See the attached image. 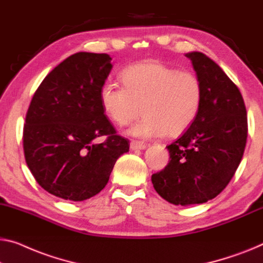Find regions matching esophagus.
Segmentation results:
<instances>
[{
  "label": "esophagus",
  "mask_w": 263,
  "mask_h": 263,
  "mask_svg": "<svg viewBox=\"0 0 263 263\" xmlns=\"http://www.w3.org/2000/svg\"><path fill=\"white\" fill-rule=\"evenodd\" d=\"M130 148L131 150H145V148H146V145H145L144 143H140V142H135V140H133V142H131V144H130Z\"/></svg>",
  "instance_id": "obj_1"
}]
</instances>
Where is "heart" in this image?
Segmentation results:
<instances>
[{
  "instance_id": "obj_1",
  "label": "heart",
  "mask_w": 263,
  "mask_h": 263,
  "mask_svg": "<svg viewBox=\"0 0 263 263\" xmlns=\"http://www.w3.org/2000/svg\"><path fill=\"white\" fill-rule=\"evenodd\" d=\"M124 86L107 81L100 89V104L119 126L144 117L128 130L148 139L167 133L178 136L194 123L203 100V86L193 72L178 70L159 61L138 62L121 73Z\"/></svg>"
}]
</instances>
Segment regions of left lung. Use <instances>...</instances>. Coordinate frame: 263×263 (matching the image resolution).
<instances>
[{
	"label": "left lung",
	"instance_id": "1",
	"mask_svg": "<svg viewBox=\"0 0 263 263\" xmlns=\"http://www.w3.org/2000/svg\"><path fill=\"white\" fill-rule=\"evenodd\" d=\"M203 86L197 117L181 138L166 146L170 162L151 177L160 197L175 205L213 199L240 165L247 142V111L237 86L201 52L186 53Z\"/></svg>",
	"mask_w": 263,
	"mask_h": 263
}]
</instances>
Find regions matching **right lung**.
Instances as JSON below:
<instances>
[{
	"label": "right lung",
	"mask_w": 263,
	"mask_h": 263,
	"mask_svg": "<svg viewBox=\"0 0 263 263\" xmlns=\"http://www.w3.org/2000/svg\"><path fill=\"white\" fill-rule=\"evenodd\" d=\"M108 54L80 52L66 59L35 92L23 127V150L31 175L46 191L80 202L106 185L128 140L116 135L100 104L111 73ZM107 135L104 143H93Z\"/></svg>",
	"instance_id": "right-lung-1"
}]
</instances>
